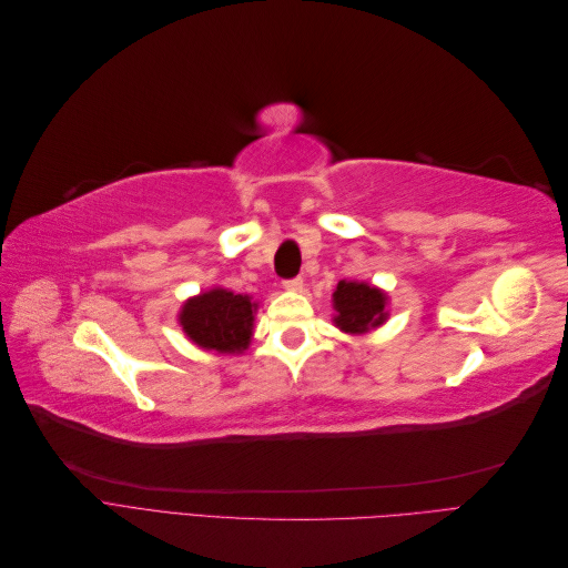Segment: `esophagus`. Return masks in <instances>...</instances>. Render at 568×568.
<instances>
[{"label":"esophagus","mask_w":568,"mask_h":568,"mask_svg":"<svg viewBox=\"0 0 568 568\" xmlns=\"http://www.w3.org/2000/svg\"><path fill=\"white\" fill-rule=\"evenodd\" d=\"M284 288H286V291H291V294H298V291L303 288V277L286 280V282H284Z\"/></svg>","instance_id":"obj_1"}]
</instances>
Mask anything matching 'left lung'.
<instances>
[{
    "label": "left lung",
    "instance_id": "obj_1",
    "mask_svg": "<svg viewBox=\"0 0 568 568\" xmlns=\"http://www.w3.org/2000/svg\"><path fill=\"white\" fill-rule=\"evenodd\" d=\"M334 326L343 334L365 336L388 320V294L369 282L341 280L332 294Z\"/></svg>",
    "mask_w": 568,
    "mask_h": 568
}]
</instances>
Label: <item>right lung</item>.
Returning a JSON list of instances; mask_svg holds the SVG:
<instances>
[{"label": "right lung", "instance_id": "right-lung-1", "mask_svg": "<svg viewBox=\"0 0 568 568\" xmlns=\"http://www.w3.org/2000/svg\"><path fill=\"white\" fill-rule=\"evenodd\" d=\"M257 303L225 286L201 291L180 305L178 322L184 336L201 351L242 355L251 346Z\"/></svg>", "mask_w": 568, "mask_h": 568}]
</instances>
